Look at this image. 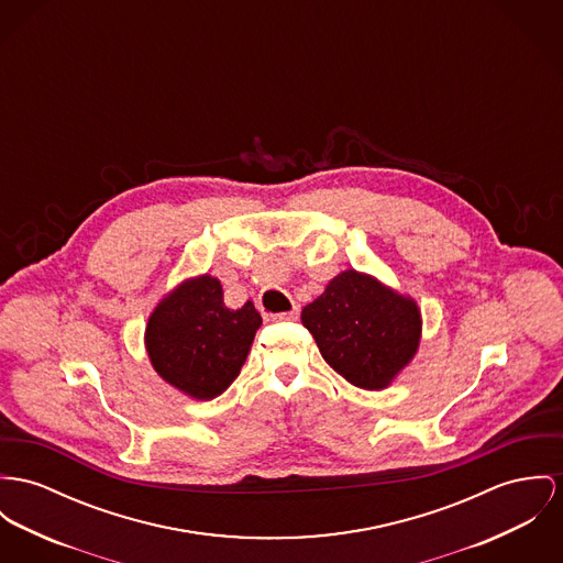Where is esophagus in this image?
Returning <instances> with one entry per match:
<instances>
[{
  "label": "esophagus",
  "mask_w": 563,
  "mask_h": 563,
  "mask_svg": "<svg viewBox=\"0 0 563 563\" xmlns=\"http://www.w3.org/2000/svg\"><path fill=\"white\" fill-rule=\"evenodd\" d=\"M298 314H300V308H298V306H294V310L276 312V314H272V319H274V321H296V319H298Z\"/></svg>",
  "instance_id": "obj_1"
}]
</instances>
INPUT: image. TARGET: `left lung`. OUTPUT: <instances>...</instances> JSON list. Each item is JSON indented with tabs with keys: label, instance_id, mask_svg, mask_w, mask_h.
I'll return each mask as SVG.
<instances>
[{
	"label": "left lung",
	"instance_id": "8db88e82",
	"mask_svg": "<svg viewBox=\"0 0 563 563\" xmlns=\"http://www.w3.org/2000/svg\"><path fill=\"white\" fill-rule=\"evenodd\" d=\"M302 323L323 360L362 389L388 388L413 360L422 334L418 303L355 269L334 276L303 306Z\"/></svg>",
	"mask_w": 563,
	"mask_h": 563
}]
</instances>
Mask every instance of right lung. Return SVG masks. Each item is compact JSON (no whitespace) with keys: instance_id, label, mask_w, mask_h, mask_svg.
<instances>
[{"instance_id":"add662e5","label":"right lung","mask_w":563,"mask_h":563,"mask_svg":"<svg viewBox=\"0 0 563 563\" xmlns=\"http://www.w3.org/2000/svg\"><path fill=\"white\" fill-rule=\"evenodd\" d=\"M261 314L255 303L231 310L214 276L184 280L154 308L145 349L154 371L197 400H212L240 375Z\"/></svg>"}]
</instances>
